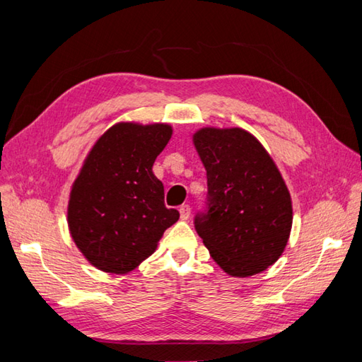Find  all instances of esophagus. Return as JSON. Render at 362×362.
Returning <instances> with one entry per match:
<instances>
[{"label":"esophagus","mask_w":362,"mask_h":362,"mask_svg":"<svg viewBox=\"0 0 362 362\" xmlns=\"http://www.w3.org/2000/svg\"><path fill=\"white\" fill-rule=\"evenodd\" d=\"M179 211H180V219L187 221L189 218V214H191V206L188 204H183V205H180Z\"/></svg>","instance_id":"1"}]
</instances>
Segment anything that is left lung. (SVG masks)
<instances>
[{"label": "left lung", "instance_id": "left-lung-1", "mask_svg": "<svg viewBox=\"0 0 362 362\" xmlns=\"http://www.w3.org/2000/svg\"><path fill=\"white\" fill-rule=\"evenodd\" d=\"M194 146L206 171V199L194 228L211 258L233 276L263 272L286 247L292 205L272 158L243 129H202Z\"/></svg>", "mask_w": 362, "mask_h": 362}]
</instances>
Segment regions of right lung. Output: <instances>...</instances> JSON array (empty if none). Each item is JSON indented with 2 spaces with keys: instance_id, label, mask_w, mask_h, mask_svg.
I'll use <instances>...</instances> for the list:
<instances>
[{
  "instance_id": "right-lung-1",
  "label": "right lung",
  "mask_w": 362,
  "mask_h": 362,
  "mask_svg": "<svg viewBox=\"0 0 362 362\" xmlns=\"http://www.w3.org/2000/svg\"><path fill=\"white\" fill-rule=\"evenodd\" d=\"M171 134L168 124L113 126L74 182L68 226L76 245L104 272L132 271L179 219V211L165 206L163 183L152 173Z\"/></svg>"
}]
</instances>
